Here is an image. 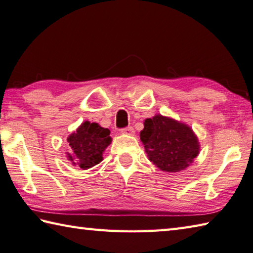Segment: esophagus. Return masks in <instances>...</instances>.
I'll return each mask as SVG.
<instances>
[{
	"label": "esophagus",
	"instance_id": "34e87169",
	"mask_svg": "<svg viewBox=\"0 0 253 253\" xmlns=\"http://www.w3.org/2000/svg\"><path fill=\"white\" fill-rule=\"evenodd\" d=\"M121 131L124 133V135H128V136H133V133H135V130H133L132 127L123 128Z\"/></svg>",
	"mask_w": 253,
	"mask_h": 253
}]
</instances>
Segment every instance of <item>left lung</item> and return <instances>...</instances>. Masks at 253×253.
I'll return each mask as SVG.
<instances>
[{"instance_id":"left-lung-1","label":"left lung","mask_w":253,"mask_h":253,"mask_svg":"<svg viewBox=\"0 0 253 253\" xmlns=\"http://www.w3.org/2000/svg\"><path fill=\"white\" fill-rule=\"evenodd\" d=\"M140 140L149 160L169 173L185 170L201 149L199 138L189 125L161 114L145 120Z\"/></svg>"}]
</instances>
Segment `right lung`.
<instances>
[{
  "label": "right lung",
  "mask_w": 253,
  "mask_h": 253,
  "mask_svg": "<svg viewBox=\"0 0 253 253\" xmlns=\"http://www.w3.org/2000/svg\"><path fill=\"white\" fill-rule=\"evenodd\" d=\"M110 129L97 123L83 122L76 131L68 137L70 152H67V159L74 167L82 170L90 169L103 160V152L111 145Z\"/></svg>",
  "instance_id": "right-lung-1"
}]
</instances>
